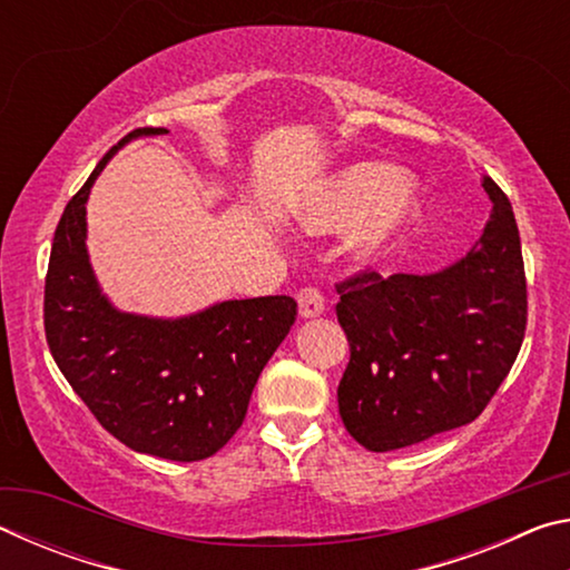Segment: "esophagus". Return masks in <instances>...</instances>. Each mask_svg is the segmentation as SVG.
<instances>
[{"label": "esophagus", "mask_w": 570, "mask_h": 570, "mask_svg": "<svg viewBox=\"0 0 570 570\" xmlns=\"http://www.w3.org/2000/svg\"><path fill=\"white\" fill-rule=\"evenodd\" d=\"M296 302H298V314H302L304 320H314V316H320L324 312V296L312 286L302 288V292L296 294Z\"/></svg>", "instance_id": "obj_1"}]
</instances>
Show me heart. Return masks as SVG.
<instances>
[{
    "mask_svg": "<svg viewBox=\"0 0 570 570\" xmlns=\"http://www.w3.org/2000/svg\"><path fill=\"white\" fill-rule=\"evenodd\" d=\"M382 163H354L336 173L304 218L308 234H340L354 228L350 250L360 264H380L397 248L412 216V193L392 183Z\"/></svg>",
    "mask_w": 570,
    "mask_h": 570,
    "instance_id": "1",
    "label": "heart"
}]
</instances>
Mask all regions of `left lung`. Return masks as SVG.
Returning a JSON list of instances; mask_svg holds the SVG:
<instances>
[{
    "mask_svg": "<svg viewBox=\"0 0 570 570\" xmlns=\"http://www.w3.org/2000/svg\"><path fill=\"white\" fill-rule=\"evenodd\" d=\"M493 210L465 256L432 274H362L336 286L350 364L336 390L350 435L372 452L462 428L508 377L525 334V272L513 208Z\"/></svg>",
    "mask_w": 570,
    "mask_h": 570,
    "instance_id": "1",
    "label": "left lung"
}]
</instances>
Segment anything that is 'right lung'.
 <instances>
[{"label":"right lung","instance_id":"1","mask_svg":"<svg viewBox=\"0 0 570 570\" xmlns=\"http://www.w3.org/2000/svg\"><path fill=\"white\" fill-rule=\"evenodd\" d=\"M115 146L75 193L57 224L45 282L47 344L65 380L112 438L176 462L216 455L244 424L258 374L296 316L292 296L228 298L186 316L115 306L88 254V198Z\"/></svg>","mask_w":570,"mask_h":570}]
</instances>
